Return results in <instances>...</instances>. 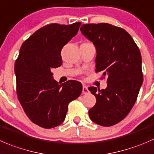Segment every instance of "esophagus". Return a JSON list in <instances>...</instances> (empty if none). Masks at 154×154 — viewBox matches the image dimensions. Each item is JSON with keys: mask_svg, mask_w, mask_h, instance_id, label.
Returning a JSON list of instances; mask_svg holds the SVG:
<instances>
[{"mask_svg": "<svg viewBox=\"0 0 154 154\" xmlns=\"http://www.w3.org/2000/svg\"><path fill=\"white\" fill-rule=\"evenodd\" d=\"M89 92V89H88V87L86 86H85V85H83V94H88Z\"/></svg>", "mask_w": 154, "mask_h": 154, "instance_id": "34e87169", "label": "esophagus"}]
</instances>
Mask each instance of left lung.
I'll return each mask as SVG.
<instances>
[{"label": "left lung", "instance_id": "left-lung-1", "mask_svg": "<svg viewBox=\"0 0 154 154\" xmlns=\"http://www.w3.org/2000/svg\"><path fill=\"white\" fill-rule=\"evenodd\" d=\"M80 31L95 47V71L107 77L106 89L89 87L96 98L89 117L111 126L123 120L136 101L143 83L141 53L127 31L110 24L83 25Z\"/></svg>", "mask_w": 154, "mask_h": 154}]
</instances>
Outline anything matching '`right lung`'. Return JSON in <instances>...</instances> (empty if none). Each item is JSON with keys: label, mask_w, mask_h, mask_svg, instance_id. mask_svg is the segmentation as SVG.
<instances>
[{"label": "right lung", "mask_w": 154, "mask_h": 154, "mask_svg": "<svg viewBox=\"0 0 154 154\" xmlns=\"http://www.w3.org/2000/svg\"><path fill=\"white\" fill-rule=\"evenodd\" d=\"M81 23L50 24L40 28L22 44L15 63L16 92L28 118L45 129L63 123L68 104L80 95L81 83L59 85L51 69L61 66V50L77 34Z\"/></svg>", "instance_id": "add662e5"}]
</instances>
